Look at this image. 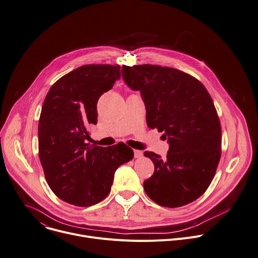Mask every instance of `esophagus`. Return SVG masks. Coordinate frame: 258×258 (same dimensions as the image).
<instances>
[{"label": "esophagus", "mask_w": 258, "mask_h": 258, "mask_svg": "<svg viewBox=\"0 0 258 258\" xmlns=\"http://www.w3.org/2000/svg\"><path fill=\"white\" fill-rule=\"evenodd\" d=\"M134 155H135V157L136 158H140V157H142L143 156V152L141 151V150H134Z\"/></svg>", "instance_id": "esophagus-1"}]
</instances>
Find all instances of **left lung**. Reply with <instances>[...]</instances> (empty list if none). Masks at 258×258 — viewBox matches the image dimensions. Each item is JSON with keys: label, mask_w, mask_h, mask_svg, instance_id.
Here are the masks:
<instances>
[{"label": "left lung", "mask_w": 258, "mask_h": 258, "mask_svg": "<svg viewBox=\"0 0 258 258\" xmlns=\"http://www.w3.org/2000/svg\"><path fill=\"white\" fill-rule=\"evenodd\" d=\"M121 74L132 89L141 91L148 127L165 132L170 143L166 158L144 152L154 165L145 192L168 208L196 201L212 182L221 156V125L210 93L197 78L174 68L123 64Z\"/></svg>", "instance_id": "obj_1"}]
</instances>
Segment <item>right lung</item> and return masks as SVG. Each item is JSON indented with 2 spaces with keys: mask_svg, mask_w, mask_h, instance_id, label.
I'll use <instances>...</instances> for the list:
<instances>
[{
  "mask_svg": "<svg viewBox=\"0 0 258 258\" xmlns=\"http://www.w3.org/2000/svg\"><path fill=\"white\" fill-rule=\"evenodd\" d=\"M120 77L118 64H85L59 78L46 96L38 125L39 158L53 194L69 204L89 207L110 192L114 173L134 152L124 143H87L96 124L97 103Z\"/></svg>",
  "mask_w": 258,
  "mask_h": 258,
  "instance_id": "1",
  "label": "right lung"
}]
</instances>
